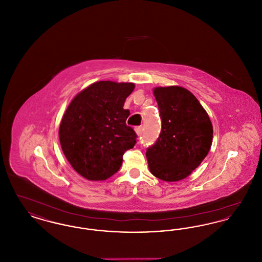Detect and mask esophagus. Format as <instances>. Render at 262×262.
I'll return each instance as SVG.
<instances>
[{"label":"esophagus","instance_id":"1","mask_svg":"<svg viewBox=\"0 0 262 262\" xmlns=\"http://www.w3.org/2000/svg\"><path fill=\"white\" fill-rule=\"evenodd\" d=\"M135 130H136L137 136H140V135L142 134V132H143V126H142V125L137 126V127L135 128Z\"/></svg>","mask_w":262,"mask_h":262}]
</instances>
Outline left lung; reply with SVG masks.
<instances>
[{
  "instance_id": "left-lung-1",
  "label": "left lung",
  "mask_w": 262,
  "mask_h": 262,
  "mask_svg": "<svg viewBox=\"0 0 262 262\" xmlns=\"http://www.w3.org/2000/svg\"><path fill=\"white\" fill-rule=\"evenodd\" d=\"M162 129L146 151L150 172L165 182L181 181L200 166L208 154L213 126L200 101L181 86L155 88Z\"/></svg>"
}]
</instances>
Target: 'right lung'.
<instances>
[{
	"instance_id": "1",
	"label": "right lung",
	"mask_w": 262,
	"mask_h": 262,
	"mask_svg": "<svg viewBox=\"0 0 262 262\" xmlns=\"http://www.w3.org/2000/svg\"><path fill=\"white\" fill-rule=\"evenodd\" d=\"M133 82L101 80L80 91L67 108L59 128L62 152L78 174L89 181H104L117 173L123 155L137 143L125 121L126 97Z\"/></svg>"
}]
</instances>
